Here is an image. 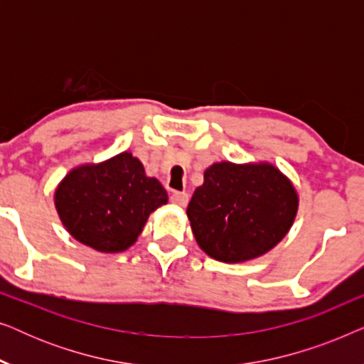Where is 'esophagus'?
I'll return each instance as SVG.
<instances>
[{
    "mask_svg": "<svg viewBox=\"0 0 364 364\" xmlns=\"http://www.w3.org/2000/svg\"><path fill=\"white\" fill-rule=\"evenodd\" d=\"M171 202L176 203V205L186 207L188 203V193L186 192H173L171 196Z\"/></svg>",
    "mask_w": 364,
    "mask_h": 364,
    "instance_id": "esophagus-1",
    "label": "esophagus"
}]
</instances>
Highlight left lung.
I'll return each instance as SVG.
<instances>
[{
    "label": "left lung",
    "mask_w": 364,
    "mask_h": 364,
    "mask_svg": "<svg viewBox=\"0 0 364 364\" xmlns=\"http://www.w3.org/2000/svg\"><path fill=\"white\" fill-rule=\"evenodd\" d=\"M298 208L291 182L270 164H213L188 202L198 247L218 262L238 263L272 250Z\"/></svg>",
    "instance_id": "left-lung-1"
}]
</instances>
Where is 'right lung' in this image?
<instances>
[{
  "label": "right lung",
  "mask_w": 364,
  "mask_h": 364,
  "mask_svg": "<svg viewBox=\"0 0 364 364\" xmlns=\"http://www.w3.org/2000/svg\"><path fill=\"white\" fill-rule=\"evenodd\" d=\"M68 232L94 250L116 253L132 245L151 213L167 203L161 182L139 159L122 152L97 166L74 168L54 196Z\"/></svg>",
  "instance_id": "right-lung-1"
}]
</instances>
